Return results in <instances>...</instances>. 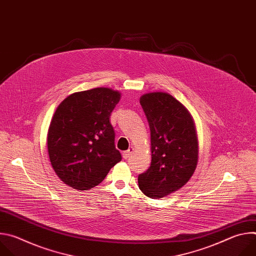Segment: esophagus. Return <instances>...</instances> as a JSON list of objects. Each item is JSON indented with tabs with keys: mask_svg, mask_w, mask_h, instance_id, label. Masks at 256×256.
Segmentation results:
<instances>
[{
	"mask_svg": "<svg viewBox=\"0 0 256 256\" xmlns=\"http://www.w3.org/2000/svg\"><path fill=\"white\" fill-rule=\"evenodd\" d=\"M134 148L132 147H130L128 151H124V153H122V157H124V159H128L130 156H132V152H134Z\"/></svg>",
	"mask_w": 256,
	"mask_h": 256,
	"instance_id": "34e87169",
	"label": "esophagus"
}]
</instances>
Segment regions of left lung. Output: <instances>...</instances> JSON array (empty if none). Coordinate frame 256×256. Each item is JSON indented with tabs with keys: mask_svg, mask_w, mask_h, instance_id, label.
Wrapping results in <instances>:
<instances>
[{
	"mask_svg": "<svg viewBox=\"0 0 256 256\" xmlns=\"http://www.w3.org/2000/svg\"><path fill=\"white\" fill-rule=\"evenodd\" d=\"M140 103L151 132L150 168L138 175V188L161 198L188 184L198 165V142L188 109L167 92H149Z\"/></svg>",
	"mask_w": 256,
	"mask_h": 256,
	"instance_id": "left-lung-1",
	"label": "left lung"
}]
</instances>
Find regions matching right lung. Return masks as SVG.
<instances>
[{
  "instance_id": "right-lung-1",
  "label": "right lung",
  "mask_w": 256,
  "mask_h": 256,
  "mask_svg": "<svg viewBox=\"0 0 256 256\" xmlns=\"http://www.w3.org/2000/svg\"><path fill=\"white\" fill-rule=\"evenodd\" d=\"M122 94L98 87L75 92L58 106L48 132L50 164L58 178L77 190L98 186L122 155L109 118Z\"/></svg>"
}]
</instances>
